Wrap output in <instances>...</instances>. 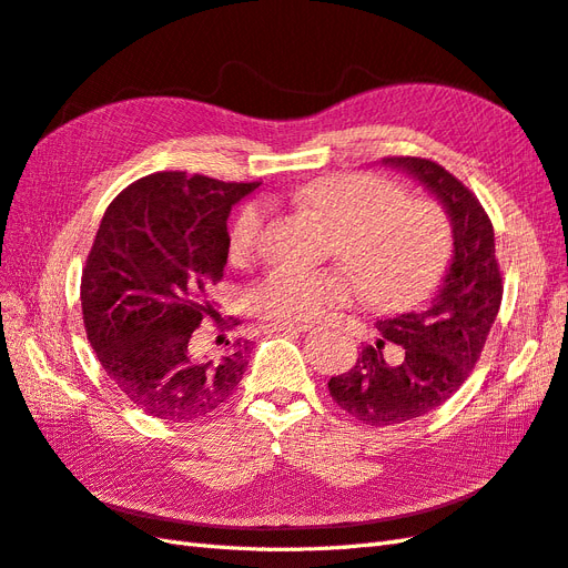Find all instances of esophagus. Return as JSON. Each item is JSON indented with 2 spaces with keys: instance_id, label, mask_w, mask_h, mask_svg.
<instances>
[{
  "instance_id": "1",
  "label": "esophagus",
  "mask_w": 568,
  "mask_h": 568,
  "mask_svg": "<svg viewBox=\"0 0 568 568\" xmlns=\"http://www.w3.org/2000/svg\"><path fill=\"white\" fill-rule=\"evenodd\" d=\"M314 326V322H275L268 326L271 333H304Z\"/></svg>"
}]
</instances>
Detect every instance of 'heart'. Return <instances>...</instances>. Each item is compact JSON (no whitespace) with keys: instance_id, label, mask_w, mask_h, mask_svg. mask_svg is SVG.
<instances>
[{"instance_id":"heart-1","label":"heart","mask_w":568,"mask_h":568,"mask_svg":"<svg viewBox=\"0 0 568 568\" xmlns=\"http://www.w3.org/2000/svg\"><path fill=\"white\" fill-rule=\"evenodd\" d=\"M297 201L338 225L333 252L345 268L275 266L252 290L254 307L275 322H300L326 307L365 297L382 310H408L427 300L454 258V223L442 203L405 199V189L374 172L324 174ZM268 206L246 201L232 217L230 254L242 258L261 240Z\"/></svg>"}]
</instances>
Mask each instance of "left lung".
I'll return each instance as SVG.
<instances>
[{"label": "left lung", "mask_w": 568, "mask_h": 568, "mask_svg": "<svg viewBox=\"0 0 568 568\" xmlns=\"http://www.w3.org/2000/svg\"><path fill=\"white\" fill-rule=\"evenodd\" d=\"M386 165L423 182L454 223V258L427 307L382 318V338L362 347L353 369L331 376V398L362 425H403L439 408L468 379L501 307V271L494 227L483 203L446 168L427 158L394 155ZM404 347L400 366H388L383 345Z\"/></svg>", "instance_id": "left-lung-1"}]
</instances>
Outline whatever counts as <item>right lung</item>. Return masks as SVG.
I'll list each match as a JSON object with an SVG mask.
<instances>
[{"label":"right lung","mask_w":568,"mask_h":568,"mask_svg":"<svg viewBox=\"0 0 568 568\" xmlns=\"http://www.w3.org/2000/svg\"><path fill=\"white\" fill-rule=\"evenodd\" d=\"M256 186L155 172L129 184L100 221L81 275L83 324L100 365L145 415L192 423L242 382L246 343L227 341L206 357L194 331L217 316L209 293L227 264V215Z\"/></svg>","instance_id":"1"}]
</instances>
